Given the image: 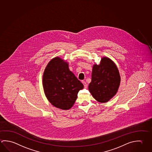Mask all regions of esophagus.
Returning <instances> with one entry per match:
<instances>
[{
  "instance_id": "1",
  "label": "esophagus",
  "mask_w": 152,
  "mask_h": 152,
  "mask_svg": "<svg viewBox=\"0 0 152 152\" xmlns=\"http://www.w3.org/2000/svg\"><path fill=\"white\" fill-rule=\"evenodd\" d=\"M82 83L83 84L84 86V88H88V84H86V83L84 82V81H82Z\"/></svg>"
}]
</instances>
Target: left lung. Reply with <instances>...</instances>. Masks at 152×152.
<instances>
[{"label":"left lung","mask_w":152,"mask_h":152,"mask_svg":"<svg viewBox=\"0 0 152 152\" xmlns=\"http://www.w3.org/2000/svg\"><path fill=\"white\" fill-rule=\"evenodd\" d=\"M120 82V72L114 62L102 57L100 64L93 66L88 90L96 101L104 103L116 95Z\"/></svg>","instance_id":"1"}]
</instances>
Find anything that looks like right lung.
I'll return each mask as SVG.
<instances>
[{
  "instance_id": "obj_1",
  "label": "right lung",
  "mask_w": 152,
  "mask_h": 152,
  "mask_svg": "<svg viewBox=\"0 0 152 152\" xmlns=\"http://www.w3.org/2000/svg\"><path fill=\"white\" fill-rule=\"evenodd\" d=\"M43 86L46 97L53 106L62 110L70 109L77 94L84 85L68 67V63L56 56L51 59L43 73Z\"/></svg>"
}]
</instances>
